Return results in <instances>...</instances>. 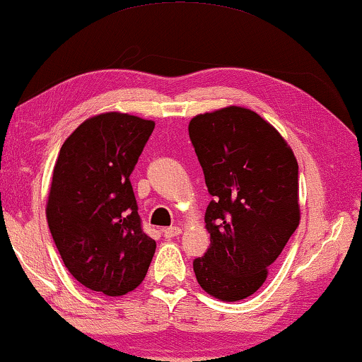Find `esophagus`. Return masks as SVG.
Listing matches in <instances>:
<instances>
[{
	"instance_id": "1",
	"label": "esophagus",
	"mask_w": 362,
	"mask_h": 362,
	"mask_svg": "<svg viewBox=\"0 0 362 362\" xmlns=\"http://www.w3.org/2000/svg\"><path fill=\"white\" fill-rule=\"evenodd\" d=\"M182 232L181 227L177 226H173V227H168V229L163 230V234H165L166 239H173V237H177Z\"/></svg>"
}]
</instances>
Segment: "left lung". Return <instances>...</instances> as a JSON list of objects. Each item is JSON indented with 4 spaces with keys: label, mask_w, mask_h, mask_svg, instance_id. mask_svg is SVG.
I'll use <instances>...</instances> for the list:
<instances>
[{
    "label": "left lung",
    "mask_w": 362,
    "mask_h": 362,
    "mask_svg": "<svg viewBox=\"0 0 362 362\" xmlns=\"http://www.w3.org/2000/svg\"><path fill=\"white\" fill-rule=\"evenodd\" d=\"M189 138L212 196L211 247L192 262L197 284L222 301L244 300L300 224L298 163L284 136L244 107L196 115Z\"/></svg>",
    "instance_id": "1"
}]
</instances>
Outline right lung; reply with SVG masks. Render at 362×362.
Wrapping results in <instances>:
<instances>
[{"mask_svg": "<svg viewBox=\"0 0 362 362\" xmlns=\"http://www.w3.org/2000/svg\"><path fill=\"white\" fill-rule=\"evenodd\" d=\"M153 128L155 122L128 113H100L81 123L59 151L47 224L64 265L92 291L135 290L155 255L130 182Z\"/></svg>", "mask_w": 362, "mask_h": 362, "instance_id": "obj_1", "label": "right lung"}]
</instances>
